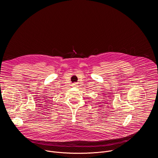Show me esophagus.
<instances>
[{"label": "esophagus", "mask_w": 158, "mask_h": 158, "mask_svg": "<svg viewBox=\"0 0 158 158\" xmlns=\"http://www.w3.org/2000/svg\"><path fill=\"white\" fill-rule=\"evenodd\" d=\"M73 85L74 87H77L78 85H77V83H76V82H74V83H73Z\"/></svg>", "instance_id": "obj_1"}]
</instances>
